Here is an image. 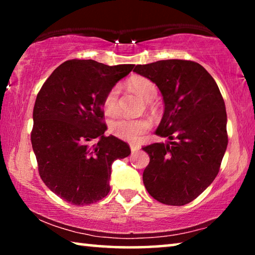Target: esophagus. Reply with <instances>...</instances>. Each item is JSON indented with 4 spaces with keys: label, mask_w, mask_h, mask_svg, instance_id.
Returning a JSON list of instances; mask_svg holds the SVG:
<instances>
[{
    "label": "esophagus",
    "mask_w": 255,
    "mask_h": 255,
    "mask_svg": "<svg viewBox=\"0 0 255 255\" xmlns=\"http://www.w3.org/2000/svg\"><path fill=\"white\" fill-rule=\"evenodd\" d=\"M130 149L132 153L138 152V150L140 149V145L139 144H130Z\"/></svg>",
    "instance_id": "esophagus-1"
}]
</instances>
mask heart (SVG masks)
I'll list each match as a JSON object with an SVG mask.
<instances>
[{"label": "heart", "mask_w": 255, "mask_h": 255, "mask_svg": "<svg viewBox=\"0 0 255 255\" xmlns=\"http://www.w3.org/2000/svg\"><path fill=\"white\" fill-rule=\"evenodd\" d=\"M130 88L138 96L146 101H152L157 96V86L153 81L146 77H136L130 82ZM119 86L115 85L107 92L103 99V109L106 114L114 115L118 111ZM150 128L148 119H133L125 116H120L112 119L109 124V130L112 135L127 141H137L140 136Z\"/></svg>", "instance_id": "1"}]
</instances>
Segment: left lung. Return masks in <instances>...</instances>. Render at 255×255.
Here are the masks:
<instances>
[{
	"mask_svg": "<svg viewBox=\"0 0 255 255\" xmlns=\"http://www.w3.org/2000/svg\"><path fill=\"white\" fill-rule=\"evenodd\" d=\"M133 72L153 81L164 100L156 135L167 144L144 146L149 164L143 173L154 199L187 205L217 176L228 143L225 102L217 84L200 64L166 59L137 65Z\"/></svg>",
	"mask_w": 255,
	"mask_h": 255,
	"instance_id": "1",
	"label": "left lung"
}]
</instances>
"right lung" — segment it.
I'll list each match as a JSON object with an SVG mask.
<instances>
[{"mask_svg": "<svg viewBox=\"0 0 255 255\" xmlns=\"http://www.w3.org/2000/svg\"><path fill=\"white\" fill-rule=\"evenodd\" d=\"M135 65L66 60L37 94L31 130L41 180L74 206L94 204L110 191L111 165L130 154L127 143L105 136L103 99Z\"/></svg>", "mask_w": 255, "mask_h": 255, "instance_id": "obj_1", "label": "right lung"}]
</instances>
